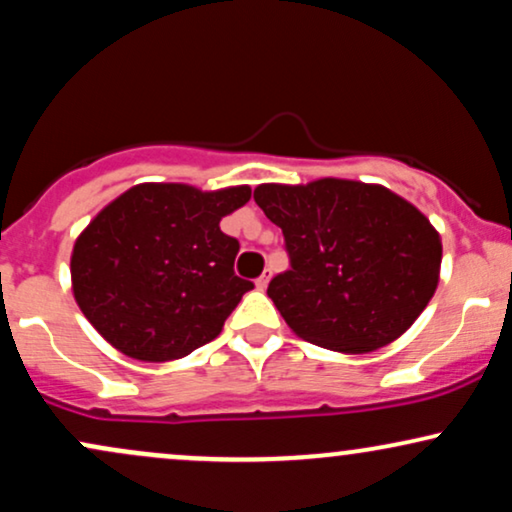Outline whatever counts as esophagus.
I'll use <instances>...</instances> for the list:
<instances>
[{
	"label": "esophagus",
	"instance_id": "obj_1",
	"mask_svg": "<svg viewBox=\"0 0 512 512\" xmlns=\"http://www.w3.org/2000/svg\"><path fill=\"white\" fill-rule=\"evenodd\" d=\"M269 279H272V269H264V272L260 274V279H257V281H255V284H257V289H260V291H264V289H267Z\"/></svg>",
	"mask_w": 512,
	"mask_h": 512
}]
</instances>
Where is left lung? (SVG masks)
<instances>
[{
  "mask_svg": "<svg viewBox=\"0 0 512 512\" xmlns=\"http://www.w3.org/2000/svg\"><path fill=\"white\" fill-rule=\"evenodd\" d=\"M255 202L281 228L291 260L267 296L305 342L368 354L407 332L436 293L438 231L387 187L260 185Z\"/></svg>",
  "mask_w": 512,
  "mask_h": 512,
  "instance_id": "left-lung-1",
  "label": "left lung"
}]
</instances>
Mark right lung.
Returning a JSON list of instances; mask_svg holds the SVG:
<instances>
[{
  "label": "right lung",
  "mask_w": 512,
  "mask_h": 512,
  "mask_svg": "<svg viewBox=\"0 0 512 512\" xmlns=\"http://www.w3.org/2000/svg\"><path fill=\"white\" fill-rule=\"evenodd\" d=\"M250 187L202 192L146 182L110 202L76 238L72 289L105 342L137 361L182 358L219 337L243 293L233 272L240 250L221 231Z\"/></svg>",
  "instance_id": "add662e5"
}]
</instances>
